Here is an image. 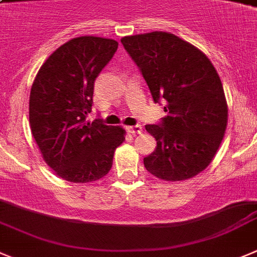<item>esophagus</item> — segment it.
Wrapping results in <instances>:
<instances>
[{
    "mask_svg": "<svg viewBox=\"0 0 257 257\" xmlns=\"http://www.w3.org/2000/svg\"><path fill=\"white\" fill-rule=\"evenodd\" d=\"M128 133H131L133 135H138V134L143 133V127L141 124H135V126L128 127Z\"/></svg>",
    "mask_w": 257,
    "mask_h": 257,
    "instance_id": "esophagus-1",
    "label": "esophagus"
}]
</instances>
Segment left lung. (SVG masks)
I'll return each instance as SVG.
<instances>
[{
  "label": "left lung",
  "mask_w": 257,
  "mask_h": 257,
  "mask_svg": "<svg viewBox=\"0 0 257 257\" xmlns=\"http://www.w3.org/2000/svg\"><path fill=\"white\" fill-rule=\"evenodd\" d=\"M144 76L153 100H164L167 116L147 124L157 148L144 158L153 176L183 181L199 175L213 161L228 119L219 75L201 51L166 32L121 39Z\"/></svg>",
  "instance_id": "left-lung-1"
}]
</instances>
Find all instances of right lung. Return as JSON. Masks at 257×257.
Wrapping results in <instances>:
<instances>
[{
	"mask_svg": "<svg viewBox=\"0 0 257 257\" xmlns=\"http://www.w3.org/2000/svg\"><path fill=\"white\" fill-rule=\"evenodd\" d=\"M118 48L113 39L74 38L56 49L38 71L30 90L29 122L43 159L61 178L75 183L100 180L124 140L119 126L85 122L94 82Z\"/></svg>",
	"mask_w": 257,
	"mask_h": 257,
	"instance_id": "add662e5",
	"label": "right lung"
}]
</instances>
